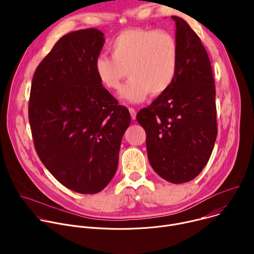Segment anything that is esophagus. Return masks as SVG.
I'll use <instances>...</instances> for the list:
<instances>
[{
  "mask_svg": "<svg viewBox=\"0 0 254 254\" xmlns=\"http://www.w3.org/2000/svg\"><path fill=\"white\" fill-rule=\"evenodd\" d=\"M128 111H129V114H130L131 120H132V121H134V120H135V118H136V112L134 111V108L129 107V108H128Z\"/></svg>",
  "mask_w": 254,
  "mask_h": 254,
  "instance_id": "34e87169",
  "label": "esophagus"
}]
</instances>
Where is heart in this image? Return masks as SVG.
<instances>
[{"label":"heart","instance_id":"1","mask_svg":"<svg viewBox=\"0 0 254 254\" xmlns=\"http://www.w3.org/2000/svg\"><path fill=\"white\" fill-rule=\"evenodd\" d=\"M111 57L99 55L94 72L99 82L117 90L130 75L120 96L139 102L147 95H160L172 85L178 69L179 46L174 35L164 30L132 28L122 31L108 45Z\"/></svg>","mask_w":254,"mask_h":254}]
</instances>
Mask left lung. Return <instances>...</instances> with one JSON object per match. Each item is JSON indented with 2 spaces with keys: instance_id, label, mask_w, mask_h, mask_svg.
<instances>
[{
  "instance_id": "8db88e82",
  "label": "left lung",
  "mask_w": 254,
  "mask_h": 254,
  "mask_svg": "<svg viewBox=\"0 0 254 254\" xmlns=\"http://www.w3.org/2000/svg\"><path fill=\"white\" fill-rule=\"evenodd\" d=\"M176 25L179 62L176 77L164 93L136 115L147 134L148 158L168 182L196 178L212 154L217 136L215 85L206 49L182 18Z\"/></svg>"
}]
</instances>
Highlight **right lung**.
<instances>
[{"mask_svg": "<svg viewBox=\"0 0 254 254\" xmlns=\"http://www.w3.org/2000/svg\"><path fill=\"white\" fill-rule=\"evenodd\" d=\"M104 41L94 28L63 36L36 68L30 92L36 152L58 182L80 194L98 193L111 182L130 124L127 108L94 72Z\"/></svg>", "mask_w": 254, "mask_h": 254, "instance_id": "obj_1", "label": "right lung"}]
</instances>
